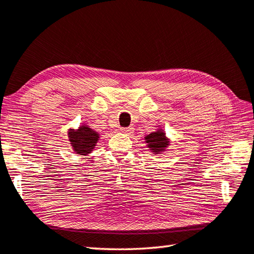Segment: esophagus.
I'll use <instances>...</instances> for the list:
<instances>
[{
    "instance_id": "obj_1",
    "label": "esophagus",
    "mask_w": 254,
    "mask_h": 254,
    "mask_svg": "<svg viewBox=\"0 0 254 254\" xmlns=\"http://www.w3.org/2000/svg\"><path fill=\"white\" fill-rule=\"evenodd\" d=\"M134 128L132 127H121L120 128V132L121 133H124V134H131L133 133Z\"/></svg>"
}]
</instances>
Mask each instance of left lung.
<instances>
[{"instance_id": "left-lung-1", "label": "left lung", "mask_w": 254, "mask_h": 254, "mask_svg": "<svg viewBox=\"0 0 254 254\" xmlns=\"http://www.w3.org/2000/svg\"><path fill=\"white\" fill-rule=\"evenodd\" d=\"M144 142L150 152L155 155H161L164 152H166L171 145V140L167 137L162 127H157L155 131L146 134L144 136Z\"/></svg>"}]
</instances>
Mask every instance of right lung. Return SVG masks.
I'll use <instances>...</instances> for the list:
<instances>
[{
  "mask_svg": "<svg viewBox=\"0 0 254 254\" xmlns=\"http://www.w3.org/2000/svg\"><path fill=\"white\" fill-rule=\"evenodd\" d=\"M69 146L79 156H88L94 151L100 140V133L93 130L88 124H80L77 128L69 127L67 131Z\"/></svg>",
  "mask_w": 254,
  "mask_h": 254,
  "instance_id": "right-lung-1",
  "label": "right lung"
}]
</instances>
